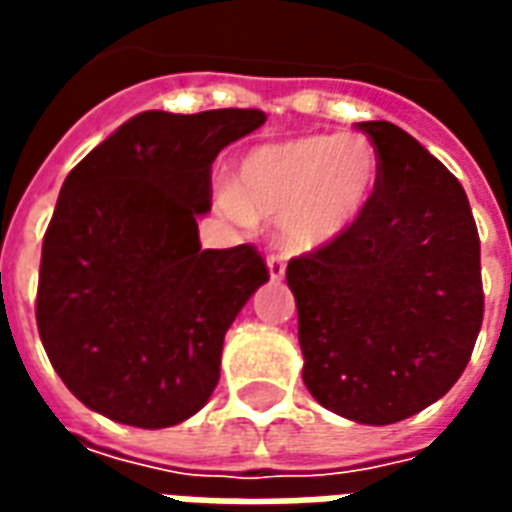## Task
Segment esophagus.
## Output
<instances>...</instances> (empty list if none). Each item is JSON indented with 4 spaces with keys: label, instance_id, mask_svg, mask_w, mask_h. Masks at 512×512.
Returning <instances> with one entry per match:
<instances>
[{
    "label": "esophagus",
    "instance_id": "esophagus-1",
    "mask_svg": "<svg viewBox=\"0 0 512 512\" xmlns=\"http://www.w3.org/2000/svg\"><path fill=\"white\" fill-rule=\"evenodd\" d=\"M268 277H271V282H279V279L285 277V260L277 255H271L268 257Z\"/></svg>",
    "mask_w": 512,
    "mask_h": 512
}]
</instances>
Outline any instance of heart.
Here are the masks:
<instances>
[{"label": "heart", "instance_id": "b5f03b06", "mask_svg": "<svg viewBox=\"0 0 512 512\" xmlns=\"http://www.w3.org/2000/svg\"><path fill=\"white\" fill-rule=\"evenodd\" d=\"M378 180L381 158L365 136H296L252 147L219 202L241 222H279L282 246L307 255L356 227Z\"/></svg>", "mask_w": 512, "mask_h": 512}]
</instances>
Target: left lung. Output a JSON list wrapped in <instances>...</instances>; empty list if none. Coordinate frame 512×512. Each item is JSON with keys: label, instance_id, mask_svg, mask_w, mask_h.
<instances>
[{"label": "left lung", "instance_id": "8db88e82", "mask_svg": "<svg viewBox=\"0 0 512 512\" xmlns=\"http://www.w3.org/2000/svg\"><path fill=\"white\" fill-rule=\"evenodd\" d=\"M381 158L367 213L288 263L304 384L345 419L392 425L452 389L483 323L480 238L466 191L417 139L359 123Z\"/></svg>", "mask_w": 512, "mask_h": 512}]
</instances>
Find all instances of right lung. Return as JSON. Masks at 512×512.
Returning a JSON list of instances; mask_svg holds the SVG:
<instances>
[{
	"instance_id": "1",
	"label": "right lung",
	"mask_w": 512,
	"mask_h": 512,
	"mask_svg": "<svg viewBox=\"0 0 512 512\" xmlns=\"http://www.w3.org/2000/svg\"><path fill=\"white\" fill-rule=\"evenodd\" d=\"M257 109L142 112L71 169L43 238L38 332L62 384L104 417L169 428L219 384L224 334L268 271L255 246L202 249L219 150Z\"/></svg>"
}]
</instances>
